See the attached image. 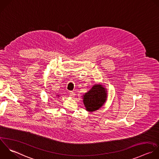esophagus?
<instances>
[{"instance_id": "obj_1", "label": "esophagus", "mask_w": 159, "mask_h": 159, "mask_svg": "<svg viewBox=\"0 0 159 159\" xmlns=\"http://www.w3.org/2000/svg\"><path fill=\"white\" fill-rule=\"evenodd\" d=\"M69 95H70V97H74L75 96V93H74V92L70 91V93H69Z\"/></svg>"}]
</instances>
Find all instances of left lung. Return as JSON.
I'll list each match as a JSON object with an SVG mask.
<instances>
[{
    "label": "left lung",
    "mask_w": 159,
    "mask_h": 159,
    "mask_svg": "<svg viewBox=\"0 0 159 159\" xmlns=\"http://www.w3.org/2000/svg\"><path fill=\"white\" fill-rule=\"evenodd\" d=\"M107 90L100 84H95L90 90L83 95V102L85 110L93 112L100 109L107 100Z\"/></svg>",
    "instance_id": "1"
}]
</instances>
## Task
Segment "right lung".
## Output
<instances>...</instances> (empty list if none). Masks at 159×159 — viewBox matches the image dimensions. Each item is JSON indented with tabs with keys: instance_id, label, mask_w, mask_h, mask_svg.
<instances>
[{
	"instance_id": "right-lung-1",
	"label": "right lung",
	"mask_w": 159,
	"mask_h": 159,
	"mask_svg": "<svg viewBox=\"0 0 159 159\" xmlns=\"http://www.w3.org/2000/svg\"><path fill=\"white\" fill-rule=\"evenodd\" d=\"M56 96H57V97H59V95H57Z\"/></svg>"
}]
</instances>
